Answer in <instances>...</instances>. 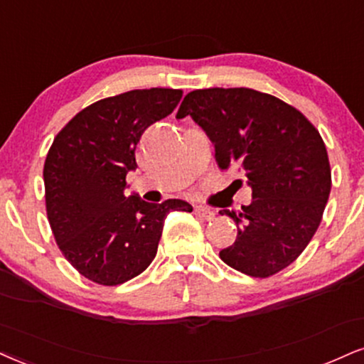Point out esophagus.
Returning <instances> with one entry per match:
<instances>
[{"label":"esophagus","mask_w":364,"mask_h":364,"mask_svg":"<svg viewBox=\"0 0 364 364\" xmlns=\"http://www.w3.org/2000/svg\"><path fill=\"white\" fill-rule=\"evenodd\" d=\"M195 213L201 218H205V220H212L213 217H215V212L213 210H210L207 207H195Z\"/></svg>","instance_id":"1"}]
</instances>
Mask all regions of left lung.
<instances>
[{
	"instance_id": "left-lung-1",
	"label": "left lung",
	"mask_w": 364,
	"mask_h": 364,
	"mask_svg": "<svg viewBox=\"0 0 364 364\" xmlns=\"http://www.w3.org/2000/svg\"><path fill=\"white\" fill-rule=\"evenodd\" d=\"M188 115L215 146L218 168L240 171L252 188L251 205L220 212L237 225L220 259L249 277H273L321 225L332 186L321 134L295 107L249 87L191 91L176 118Z\"/></svg>"
}]
</instances>
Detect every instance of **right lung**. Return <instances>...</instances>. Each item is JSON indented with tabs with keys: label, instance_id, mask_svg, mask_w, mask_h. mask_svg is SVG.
Returning <instances> with one entry per match:
<instances>
[{
	"label": "right lung",
	"instance_id": "1",
	"mask_svg": "<svg viewBox=\"0 0 364 364\" xmlns=\"http://www.w3.org/2000/svg\"><path fill=\"white\" fill-rule=\"evenodd\" d=\"M181 96V90L151 87L100 100L76 113L47 152L43 185L52 234L90 282L117 287L137 277L156 257L166 215L193 210L183 200L147 203L124 193L144 130L173 113Z\"/></svg>",
	"mask_w": 364,
	"mask_h": 364
}]
</instances>
